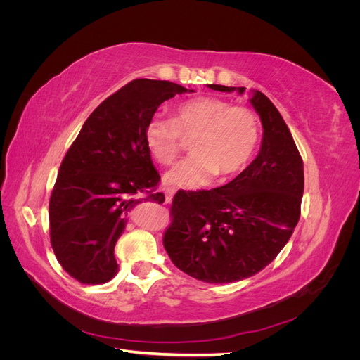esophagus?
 Masks as SVG:
<instances>
[{
  "label": "esophagus",
  "instance_id": "34e87169",
  "mask_svg": "<svg viewBox=\"0 0 360 360\" xmlns=\"http://www.w3.org/2000/svg\"><path fill=\"white\" fill-rule=\"evenodd\" d=\"M174 192H176V191H174L172 188H167V191H165V202H167V204H169V202L172 201Z\"/></svg>",
  "mask_w": 360,
  "mask_h": 360
}]
</instances>
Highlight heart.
<instances>
[{
    "label": "heart",
    "instance_id": "1",
    "mask_svg": "<svg viewBox=\"0 0 360 360\" xmlns=\"http://www.w3.org/2000/svg\"><path fill=\"white\" fill-rule=\"evenodd\" d=\"M259 139L257 114L217 97H197L176 108L172 118L155 117L146 127V144L160 165H171L192 141V156L167 172L165 181L200 189L219 172L230 177L252 159Z\"/></svg>",
    "mask_w": 360,
    "mask_h": 360
}]
</instances>
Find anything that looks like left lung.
<instances>
[{
    "label": "left lung",
    "mask_w": 360,
    "mask_h": 360,
    "mask_svg": "<svg viewBox=\"0 0 360 360\" xmlns=\"http://www.w3.org/2000/svg\"><path fill=\"white\" fill-rule=\"evenodd\" d=\"M243 94L245 86L209 85ZM263 124L258 156L230 183L198 192L179 191L163 246L189 276L226 284L263 270L285 246L300 217L303 160L284 118L269 97H250Z\"/></svg>",
    "instance_id": "left-lung-1"
}]
</instances>
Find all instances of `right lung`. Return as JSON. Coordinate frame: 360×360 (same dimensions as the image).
Returning <instances> with one entry per match:
<instances>
[{
    "mask_svg": "<svg viewBox=\"0 0 360 360\" xmlns=\"http://www.w3.org/2000/svg\"><path fill=\"white\" fill-rule=\"evenodd\" d=\"M186 91L169 81H130L90 114L64 156L49 200V234L58 263L81 284L111 281L130 210L165 201L146 127L160 103Z\"/></svg>",
    "mask_w": 360,
    "mask_h": 360,
    "instance_id": "1",
    "label": "right lung"
}]
</instances>
